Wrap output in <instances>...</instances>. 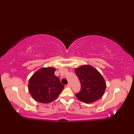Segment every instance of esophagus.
I'll use <instances>...</instances> for the list:
<instances>
[{
	"label": "esophagus",
	"mask_w": 134,
	"mask_h": 134,
	"mask_svg": "<svg viewBox=\"0 0 134 134\" xmlns=\"http://www.w3.org/2000/svg\"><path fill=\"white\" fill-rule=\"evenodd\" d=\"M66 86H67V87H71V84L69 83L68 84V85H67Z\"/></svg>",
	"instance_id": "obj_1"
}]
</instances>
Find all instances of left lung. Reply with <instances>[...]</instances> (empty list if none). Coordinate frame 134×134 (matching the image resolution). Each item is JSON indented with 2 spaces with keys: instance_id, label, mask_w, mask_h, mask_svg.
Instances as JSON below:
<instances>
[{
  "instance_id": "1",
  "label": "left lung",
  "mask_w": 134,
  "mask_h": 134,
  "mask_svg": "<svg viewBox=\"0 0 134 134\" xmlns=\"http://www.w3.org/2000/svg\"><path fill=\"white\" fill-rule=\"evenodd\" d=\"M74 71L81 84L80 92L76 94L77 98L85 103L99 99L106 88L105 81L101 74L89 65L80 66Z\"/></svg>"
}]
</instances>
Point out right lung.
I'll use <instances>...</instances> for the list:
<instances>
[{
    "instance_id": "add662e5",
    "label": "right lung",
    "mask_w": 134,
    "mask_h": 134,
    "mask_svg": "<svg viewBox=\"0 0 134 134\" xmlns=\"http://www.w3.org/2000/svg\"><path fill=\"white\" fill-rule=\"evenodd\" d=\"M56 69L53 67L42 68L36 71L29 81L28 88L36 101L47 104L55 100L65 86L59 78L55 76Z\"/></svg>"
}]
</instances>
